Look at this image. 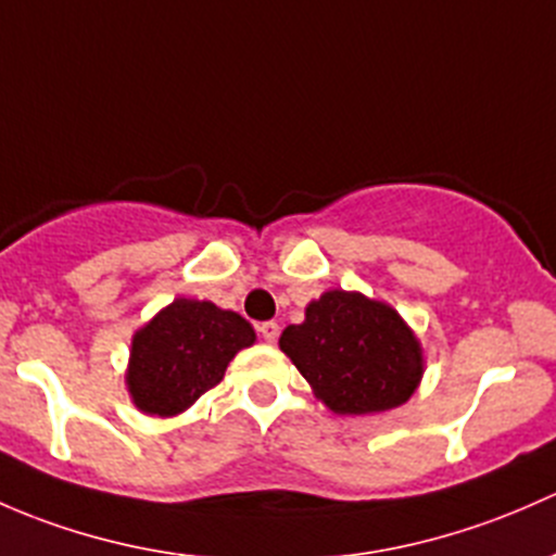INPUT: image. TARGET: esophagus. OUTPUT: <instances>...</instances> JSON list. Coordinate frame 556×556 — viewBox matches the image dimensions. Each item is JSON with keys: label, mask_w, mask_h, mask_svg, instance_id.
Wrapping results in <instances>:
<instances>
[{"label": "esophagus", "mask_w": 556, "mask_h": 556, "mask_svg": "<svg viewBox=\"0 0 556 556\" xmlns=\"http://www.w3.org/2000/svg\"><path fill=\"white\" fill-rule=\"evenodd\" d=\"M278 331H280V326L276 324V320H265V324H260V334L265 337L267 342H276L278 340Z\"/></svg>", "instance_id": "1"}]
</instances>
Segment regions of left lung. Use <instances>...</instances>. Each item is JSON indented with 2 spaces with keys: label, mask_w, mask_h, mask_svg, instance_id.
<instances>
[{
  "label": "left lung",
  "mask_w": 556,
  "mask_h": 556,
  "mask_svg": "<svg viewBox=\"0 0 556 556\" xmlns=\"http://www.w3.org/2000/svg\"><path fill=\"white\" fill-rule=\"evenodd\" d=\"M278 345L334 415L396 409L426 371L409 324L396 307L362 291H324L305 307L302 324L286 326Z\"/></svg>",
  "instance_id": "1"
}]
</instances>
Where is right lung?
<instances>
[{"label":"right lung","instance_id":"add662e5","mask_svg":"<svg viewBox=\"0 0 556 556\" xmlns=\"http://www.w3.org/2000/svg\"><path fill=\"white\" fill-rule=\"evenodd\" d=\"M256 342L240 313L179 296L130 340L125 388L144 415L176 417L225 377L227 364Z\"/></svg>","mask_w":556,"mask_h":556}]
</instances>
